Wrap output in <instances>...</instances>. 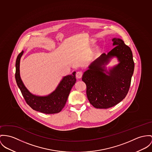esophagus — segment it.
<instances>
[{"label":"esophagus","instance_id":"obj_1","mask_svg":"<svg viewBox=\"0 0 152 152\" xmlns=\"http://www.w3.org/2000/svg\"><path fill=\"white\" fill-rule=\"evenodd\" d=\"M82 75H83V72L82 71H78L76 74V77L77 79H80L82 77Z\"/></svg>","mask_w":152,"mask_h":152}]
</instances>
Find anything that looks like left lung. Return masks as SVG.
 I'll return each instance as SVG.
<instances>
[{
	"label": "left lung",
	"mask_w": 152,
	"mask_h": 152,
	"mask_svg": "<svg viewBox=\"0 0 152 152\" xmlns=\"http://www.w3.org/2000/svg\"><path fill=\"white\" fill-rule=\"evenodd\" d=\"M112 41L115 47L94 61L82 76L87 98L95 108L107 109L121 102L129 92L134 73L131 48L121 39L115 37ZM113 58L119 63L107 70L105 66Z\"/></svg>",
	"instance_id": "8db88e82"
}]
</instances>
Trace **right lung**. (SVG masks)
I'll return each instance as SVG.
<instances>
[{"mask_svg": "<svg viewBox=\"0 0 152 152\" xmlns=\"http://www.w3.org/2000/svg\"><path fill=\"white\" fill-rule=\"evenodd\" d=\"M23 54V51L18 54L16 59L15 77L26 102L36 111L46 114L59 113L66 104L70 90L76 83V72L63 77L56 90L51 93L45 96L36 95L27 89L20 76V59Z\"/></svg>", "mask_w": 152, "mask_h": 152, "instance_id": "obj_1", "label": "right lung"}]
</instances>
